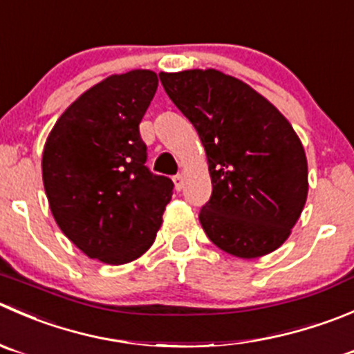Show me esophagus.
<instances>
[{"mask_svg": "<svg viewBox=\"0 0 354 354\" xmlns=\"http://www.w3.org/2000/svg\"><path fill=\"white\" fill-rule=\"evenodd\" d=\"M173 181H174V188H176V190L180 192L181 188H183V185H185V178H183V174H176V176L173 178Z\"/></svg>", "mask_w": 354, "mask_h": 354, "instance_id": "1", "label": "esophagus"}]
</instances>
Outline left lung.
Instances as JSON below:
<instances>
[{
	"instance_id": "left-lung-1",
	"label": "left lung",
	"mask_w": 354,
	"mask_h": 354,
	"mask_svg": "<svg viewBox=\"0 0 354 354\" xmlns=\"http://www.w3.org/2000/svg\"><path fill=\"white\" fill-rule=\"evenodd\" d=\"M159 77L207 153L212 194L198 212L205 235L243 259L279 249L308 197L306 156L292 126L250 86L214 68Z\"/></svg>"
}]
</instances>
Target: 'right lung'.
I'll return each instance as SVG.
<instances>
[{
  "label": "right lung",
  "instance_id": "obj_1",
  "mask_svg": "<svg viewBox=\"0 0 354 354\" xmlns=\"http://www.w3.org/2000/svg\"><path fill=\"white\" fill-rule=\"evenodd\" d=\"M157 74L111 75L57 121L43 152V181L62 232L91 259L124 264L153 243L174 183L147 167L140 122Z\"/></svg>",
  "mask_w": 354,
  "mask_h": 354
}]
</instances>
